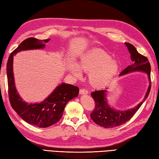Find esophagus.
Here are the masks:
<instances>
[{
  "label": "esophagus",
  "mask_w": 159,
  "mask_h": 159,
  "mask_svg": "<svg viewBox=\"0 0 159 159\" xmlns=\"http://www.w3.org/2000/svg\"><path fill=\"white\" fill-rule=\"evenodd\" d=\"M88 93V91L86 89H80V94L81 95H85V94H87Z\"/></svg>",
  "instance_id": "34e87169"
}]
</instances>
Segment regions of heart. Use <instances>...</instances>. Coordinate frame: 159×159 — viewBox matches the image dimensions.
Returning a JSON list of instances; mask_svg holds the SVG:
<instances>
[{
  "label": "heart",
  "instance_id": "1",
  "mask_svg": "<svg viewBox=\"0 0 159 159\" xmlns=\"http://www.w3.org/2000/svg\"><path fill=\"white\" fill-rule=\"evenodd\" d=\"M119 70L118 61L98 48L87 50L81 56L77 65L73 63L69 67V71L76 77L82 76V71L89 73V82L94 88H101L109 84Z\"/></svg>",
  "mask_w": 159,
  "mask_h": 159
}]
</instances>
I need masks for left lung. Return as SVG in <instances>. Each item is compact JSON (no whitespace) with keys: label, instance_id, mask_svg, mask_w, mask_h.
Wrapping results in <instances>:
<instances>
[{"label":"left lung","instance_id":"obj_1","mask_svg":"<svg viewBox=\"0 0 159 159\" xmlns=\"http://www.w3.org/2000/svg\"><path fill=\"white\" fill-rule=\"evenodd\" d=\"M125 44L130 53L131 59L133 61V63L125 68L120 73L119 75H123L135 71L146 73L149 80V86L144 98L142 102L132 109L123 111L115 109L108 104L107 99L108 92L107 88L104 90H95L92 92L91 96L95 102V108L90 114L91 119L96 124L105 127V128H113V127L121 125L129 121L136 113V111L140 109L145 100L148 98L150 91L151 68L148 59L146 57L140 55L132 44L127 43V42H125Z\"/></svg>","mask_w":159,"mask_h":159}]
</instances>
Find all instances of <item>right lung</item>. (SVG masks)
Returning a JSON list of instances; mask_svg holds the SVG:
<instances>
[{
	"label": "right lung",
	"instance_id": "right-lung-1",
	"mask_svg": "<svg viewBox=\"0 0 159 159\" xmlns=\"http://www.w3.org/2000/svg\"><path fill=\"white\" fill-rule=\"evenodd\" d=\"M50 39L38 40L29 38L23 41L11 52L7 64L9 100L13 109L21 118L30 125L38 127H48L59 121L63 114L65 106L69 100L77 97L79 88L73 85L61 83L43 101L28 103L23 100L15 87L13 75V56L20 51L42 49Z\"/></svg>",
	"mask_w": 159,
	"mask_h": 159
}]
</instances>
